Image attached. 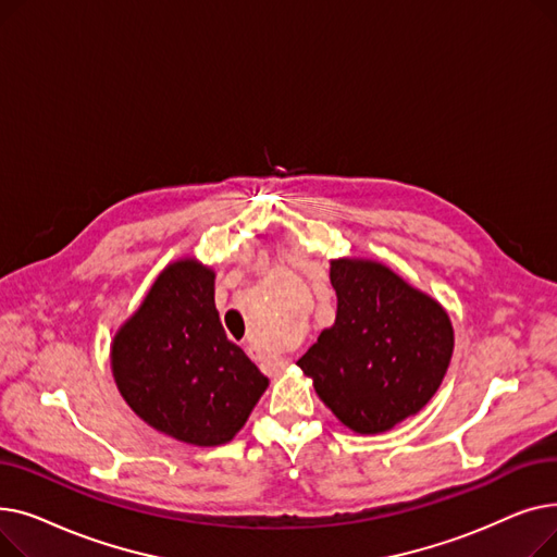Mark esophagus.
I'll return each mask as SVG.
<instances>
[{
    "mask_svg": "<svg viewBox=\"0 0 557 557\" xmlns=\"http://www.w3.org/2000/svg\"><path fill=\"white\" fill-rule=\"evenodd\" d=\"M248 355H257V349L252 345H248ZM267 363L273 368V370H282L288 366L286 359H277V357H267Z\"/></svg>",
    "mask_w": 557,
    "mask_h": 557,
    "instance_id": "1",
    "label": "esophagus"
}]
</instances>
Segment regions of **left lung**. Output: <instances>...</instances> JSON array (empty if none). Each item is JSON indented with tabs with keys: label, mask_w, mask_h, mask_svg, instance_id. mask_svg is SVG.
<instances>
[{
	"label": "left lung",
	"mask_w": 557,
	"mask_h": 557,
	"mask_svg": "<svg viewBox=\"0 0 557 557\" xmlns=\"http://www.w3.org/2000/svg\"><path fill=\"white\" fill-rule=\"evenodd\" d=\"M334 325L298 361L355 433H384L441 388L454 352L447 311L372 259H332Z\"/></svg>",
	"instance_id": "obj_1"
}]
</instances>
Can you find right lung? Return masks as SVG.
<instances>
[{"instance_id":"1","label":"right lung","mask_w":557,"mask_h":557,"mask_svg":"<svg viewBox=\"0 0 557 557\" xmlns=\"http://www.w3.org/2000/svg\"><path fill=\"white\" fill-rule=\"evenodd\" d=\"M110 366L133 411L196 447L230 443L269 386L214 305V271L185 257L158 275L114 334Z\"/></svg>"}]
</instances>
